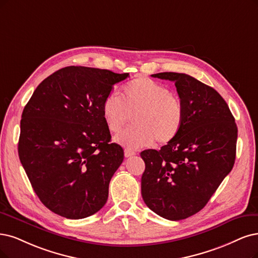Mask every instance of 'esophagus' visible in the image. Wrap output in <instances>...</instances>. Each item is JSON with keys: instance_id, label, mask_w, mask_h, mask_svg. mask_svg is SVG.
<instances>
[{"instance_id": "obj_1", "label": "esophagus", "mask_w": 258, "mask_h": 258, "mask_svg": "<svg viewBox=\"0 0 258 258\" xmlns=\"http://www.w3.org/2000/svg\"><path fill=\"white\" fill-rule=\"evenodd\" d=\"M136 153L133 150L131 149H125L124 150V155H125V157H131V156H134Z\"/></svg>"}]
</instances>
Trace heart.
Returning a JSON list of instances; mask_svg holds the SVG:
<instances>
[{
	"label": "heart",
	"mask_w": 258,
	"mask_h": 258,
	"mask_svg": "<svg viewBox=\"0 0 258 258\" xmlns=\"http://www.w3.org/2000/svg\"><path fill=\"white\" fill-rule=\"evenodd\" d=\"M134 115L135 125L124 131L116 140L130 149L172 141L183 126L184 107L164 84L140 76L123 89V98L109 93L103 101L102 113L107 128L118 134Z\"/></svg>",
	"instance_id": "heart-1"
}]
</instances>
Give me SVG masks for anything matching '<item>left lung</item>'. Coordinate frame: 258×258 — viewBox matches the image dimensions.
<instances>
[{"label":"left lung","mask_w":258,"mask_h":258,"mask_svg":"<svg viewBox=\"0 0 258 258\" xmlns=\"http://www.w3.org/2000/svg\"><path fill=\"white\" fill-rule=\"evenodd\" d=\"M153 78L174 82L184 107L178 135L160 150L140 153L146 169L141 195L147 206L168 220H183L207 204L236 158L237 125L214 88L184 73Z\"/></svg>","instance_id":"1"}]
</instances>
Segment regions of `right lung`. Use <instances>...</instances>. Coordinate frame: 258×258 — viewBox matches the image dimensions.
I'll return each mask as SVG.
<instances>
[{"instance_id": "1", "label": "right lung", "mask_w": 258, "mask_h": 258, "mask_svg": "<svg viewBox=\"0 0 258 258\" xmlns=\"http://www.w3.org/2000/svg\"><path fill=\"white\" fill-rule=\"evenodd\" d=\"M128 73L70 66L34 91L22 112L18 153L34 191L51 212L89 217L105 205L123 149L111 144L102 105Z\"/></svg>"}]
</instances>
